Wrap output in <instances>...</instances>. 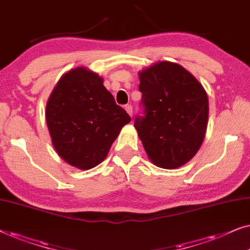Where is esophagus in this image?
Listing matches in <instances>:
<instances>
[{"label": "esophagus", "instance_id": "esophagus-1", "mask_svg": "<svg viewBox=\"0 0 250 250\" xmlns=\"http://www.w3.org/2000/svg\"><path fill=\"white\" fill-rule=\"evenodd\" d=\"M125 109L127 111V113L130 116H132V112H134V109H132V106L131 105H125Z\"/></svg>", "mask_w": 250, "mask_h": 250}]
</instances>
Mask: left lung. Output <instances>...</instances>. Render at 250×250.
<instances>
[{
	"label": "left lung",
	"mask_w": 250,
	"mask_h": 250,
	"mask_svg": "<svg viewBox=\"0 0 250 250\" xmlns=\"http://www.w3.org/2000/svg\"><path fill=\"white\" fill-rule=\"evenodd\" d=\"M142 115L135 119L148 158L175 169L189 161L204 142L208 98L204 86L181 65L161 62L139 74Z\"/></svg>",
	"instance_id": "obj_1"
}]
</instances>
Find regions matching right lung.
Listing matches in <instances>:
<instances>
[{
	"label": "right lung",
	"mask_w": 250,
	"mask_h": 250,
	"mask_svg": "<svg viewBox=\"0 0 250 250\" xmlns=\"http://www.w3.org/2000/svg\"><path fill=\"white\" fill-rule=\"evenodd\" d=\"M46 125L56 151L66 162L88 170L101 164L131 118L116 105L103 79L84 67L62 76L46 104Z\"/></svg>",
	"instance_id": "obj_1"
}]
</instances>
